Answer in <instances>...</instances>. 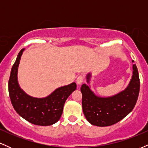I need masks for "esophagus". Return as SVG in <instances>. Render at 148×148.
Instances as JSON below:
<instances>
[{
	"label": "esophagus",
	"instance_id": "obj_1",
	"mask_svg": "<svg viewBox=\"0 0 148 148\" xmlns=\"http://www.w3.org/2000/svg\"><path fill=\"white\" fill-rule=\"evenodd\" d=\"M83 81H84V77H83V76L80 75L78 76L77 79H76V83H77V84L81 85L83 83Z\"/></svg>",
	"mask_w": 148,
	"mask_h": 148
}]
</instances>
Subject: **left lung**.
I'll use <instances>...</instances> for the list:
<instances>
[{
  "instance_id": "left-lung-1",
  "label": "left lung",
  "mask_w": 148,
  "mask_h": 148,
  "mask_svg": "<svg viewBox=\"0 0 148 148\" xmlns=\"http://www.w3.org/2000/svg\"><path fill=\"white\" fill-rule=\"evenodd\" d=\"M133 63V74L130 84L123 91L110 97H100L90 89L91 73L86 76L88 84H83V111L86 120L91 125L107 127L118 123L133 110L136 103L140 90V80L136 65Z\"/></svg>"
}]
</instances>
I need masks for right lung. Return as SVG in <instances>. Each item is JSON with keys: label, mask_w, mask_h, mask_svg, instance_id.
Segmentation results:
<instances>
[{"label": "right lung", "mask_w": 148, "mask_h": 148, "mask_svg": "<svg viewBox=\"0 0 148 148\" xmlns=\"http://www.w3.org/2000/svg\"><path fill=\"white\" fill-rule=\"evenodd\" d=\"M25 49L18 53L12 66L8 82L12 104L20 116L35 125L49 126L60 120L64 102L76 89L75 82L58 88L45 97L37 98L28 95L18 82V67Z\"/></svg>", "instance_id": "add662e5"}]
</instances>
